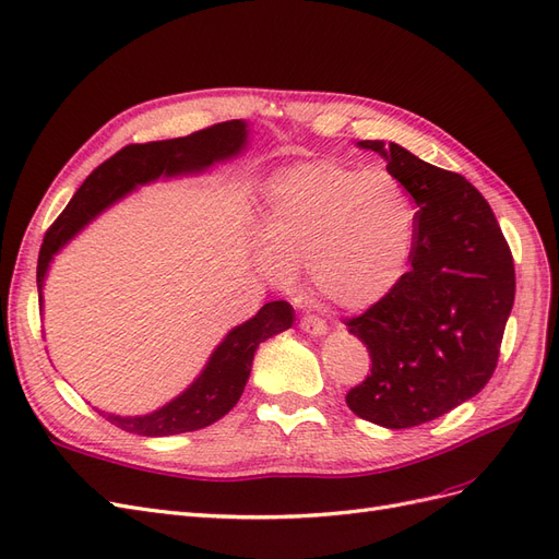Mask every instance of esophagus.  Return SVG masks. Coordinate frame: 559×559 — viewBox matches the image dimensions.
Masks as SVG:
<instances>
[{"instance_id":"obj_1","label":"esophagus","mask_w":559,"mask_h":559,"mask_svg":"<svg viewBox=\"0 0 559 559\" xmlns=\"http://www.w3.org/2000/svg\"><path fill=\"white\" fill-rule=\"evenodd\" d=\"M300 329L306 331V333H310V335H324L329 331L326 321L321 319V317H317V314H306V317H302L300 319Z\"/></svg>"}]
</instances>
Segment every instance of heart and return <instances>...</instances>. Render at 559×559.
I'll return each instance as SVG.
<instances>
[{
    "mask_svg": "<svg viewBox=\"0 0 559 559\" xmlns=\"http://www.w3.org/2000/svg\"><path fill=\"white\" fill-rule=\"evenodd\" d=\"M263 238L253 261L275 284L306 267L312 289L345 310L376 306L408 265L415 207L408 189L376 167L298 163L263 189Z\"/></svg>",
    "mask_w": 559,
    "mask_h": 559,
    "instance_id": "heart-1",
    "label": "heart"
}]
</instances>
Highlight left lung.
Listing matches in <instances>:
<instances>
[{"instance_id":"8db88e82","label":"left lung","mask_w":559,"mask_h":559,"mask_svg":"<svg viewBox=\"0 0 559 559\" xmlns=\"http://www.w3.org/2000/svg\"><path fill=\"white\" fill-rule=\"evenodd\" d=\"M376 151L413 195L411 270L389 296L347 319L370 354V376L345 401L386 429H411L476 396L492 378L515 300L513 253L487 200L462 175L394 142Z\"/></svg>"}]
</instances>
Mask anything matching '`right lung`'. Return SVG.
Returning a JSON list of instances; mask_svg holds the SVG:
<instances>
[{
    "label": "right lung",
    "instance_id": "obj_1",
    "mask_svg": "<svg viewBox=\"0 0 559 559\" xmlns=\"http://www.w3.org/2000/svg\"><path fill=\"white\" fill-rule=\"evenodd\" d=\"M247 144V123L226 121L198 130L177 140L130 144L105 160L81 183L70 205L44 235L37 261V286L41 292L48 265L88 222L105 212L142 183L158 177H179L205 173L214 163L238 156ZM41 302V294H39ZM294 324V308L286 300H273L245 324L235 326L224 343L214 349L200 378L156 413L140 417L105 415L118 429L138 436H175L195 431L222 419L240 401L251 373L257 347Z\"/></svg>",
    "mask_w": 559,
    "mask_h": 559
}]
</instances>
